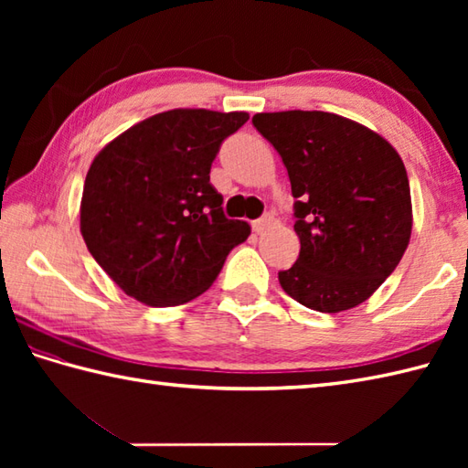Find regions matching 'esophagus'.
Instances as JSON below:
<instances>
[{
    "instance_id": "obj_1",
    "label": "esophagus",
    "mask_w": 468,
    "mask_h": 468,
    "mask_svg": "<svg viewBox=\"0 0 468 468\" xmlns=\"http://www.w3.org/2000/svg\"><path fill=\"white\" fill-rule=\"evenodd\" d=\"M273 225V217L271 215H265L261 218H257V221H253V231L255 233H263L265 229H270Z\"/></svg>"
}]
</instances>
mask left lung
<instances>
[{
  "instance_id": "8db88e82",
  "label": "left lung",
  "mask_w": 468,
  "mask_h": 468,
  "mask_svg": "<svg viewBox=\"0 0 468 468\" xmlns=\"http://www.w3.org/2000/svg\"><path fill=\"white\" fill-rule=\"evenodd\" d=\"M253 126L280 153L295 198L302 250L280 271L283 292L322 314L360 305L410 241V185L400 154L367 126L332 112H261Z\"/></svg>"
}]
</instances>
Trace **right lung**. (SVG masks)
<instances>
[{"label":"right lung","mask_w":468,"mask_h":468,"mask_svg":"<svg viewBox=\"0 0 468 468\" xmlns=\"http://www.w3.org/2000/svg\"><path fill=\"white\" fill-rule=\"evenodd\" d=\"M247 112L175 108L128 128L88 168L80 231L121 290L153 307L181 305L213 285L251 227L223 213L208 183L218 146Z\"/></svg>","instance_id":"add662e5"}]
</instances>
